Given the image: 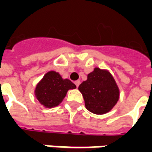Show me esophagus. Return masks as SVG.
Listing matches in <instances>:
<instances>
[{"label":"esophagus","mask_w":152,"mask_h":152,"mask_svg":"<svg viewBox=\"0 0 152 152\" xmlns=\"http://www.w3.org/2000/svg\"><path fill=\"white\" fill-rule=\"evenodd\" d=\"M75 85H76V86L78 87V86H79V84H80V81H75Z\"/></svg>","instance_id":"1"}]
</instances>
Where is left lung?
I'll return each mask as SVG.
<instances>
[{"mask_svg":"<svg viewBox=\"0 0 152 152\" xmlns=\"http://www.w3.org/2000/svg\"><path fill=\"white\" fill-rule=\"evenodd\" d=\"M86 108L95 114L103 115L112 110L119 99V89L115 78L107 69L95 67L87 79L78 86Z\"/></svg>","mask_w":152,"mask_h":152,"instance_id":"1","label":"left lung"}]
</instances>
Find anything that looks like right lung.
<instances>
[{
  "label": "right lung",
  "mask_w": 152,
  "mask_h": 152,
  "mask_svg": "<svg viewBox=\"0 0 152 152\" xmlns=\"http://www.w3.org/2000/svg\"><path fill=\"white\" fill-rule=\"evenodd\" d=\"M75 88V84L69 79H64L59 73L51 70L47 72L37 83L34 94L43 107L53 108L63 101L69 90Z\"/></svg>",
  "instance_id": "1"
}]
</instances>
